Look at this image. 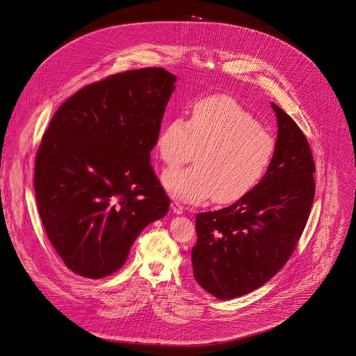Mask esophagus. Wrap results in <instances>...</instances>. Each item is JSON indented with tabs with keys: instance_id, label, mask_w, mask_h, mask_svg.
I'll use <instances>...</instances> for the list:
<instances>
[{
	"instance_id": "esophagus-1",
	"label": "esophagus",
	"mask_w": 356,
	"mask_h": 356,
	"mask_svg": "<svg viewBox=\"0 0 356 356\" xmlns=\"http://www.w3.org/2000/svg\"><path fill=\"white\" fill-rule=\"evenodd\" d=\"M170 208H172V211H173L176 215H181V213L184 212V207H183L181 204L177 203V202H172V203H170Z\"/></svg>"
}]
</instances>
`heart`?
Listing matches in <instances>:
<instances>
[{
    "instance_id": "b5f03b06",
    "label": "heart",
    "mask_w": 356,
    "mask_h": 356,
    "mask_svg": "<svg viewBox=\"0 0 356 356\" xmlns=\"http://www.w3.org/2000/svg\"><path fill=\"white\" fill-rule=\"evenodd\" d=\"M156 149L168 167L184 164L197 152L195 167L164 172L161 181L172 197L196 204L213 196L215 203L229 204L263 180L276 141L236 100L211 96L192 105L189 120H168Z\"/></svg>"
}]
</instances>
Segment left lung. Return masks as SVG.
<instances>
[{
  "label": "left lung",
  "instance_id": "1",
  "mask_svg": "<svg viewBox=\"0 0 356 356\" xmlns=\"http://www.w3.org/2000/svg\"><path fill=\"white\" fill-rule=\"evenodd\" d=\"M277 120L271 167L254 189L220 211L196 216V282L225 300L267 283L302 236L315 196V163L296 122L271 102Z\"/></svg>",
  "mask_w": 356,
  "mask_h": 356
}]
</instances>
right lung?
Masks as SVG:
<instances>
[{"label":"right lung","instance_id":"obj_1","mask_svg":"<svg viewBox=\"0 0 356 356\" xmlns=\"http://www.w3.org/2000/svg\"><path fill=\"white\" fill-rule=\"evenodd\" d=\"M176 76L128 70L88 85L64 102L42 136L34 165L40 218L70 271L102 279L170 209L151 151Z\"/></svg>","mask_w":356,"mask_h":356}]
</instances>
